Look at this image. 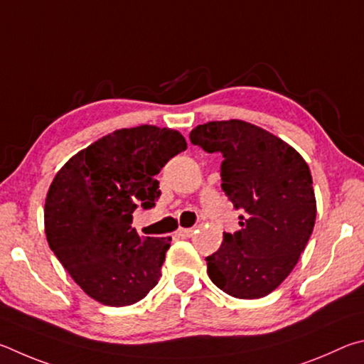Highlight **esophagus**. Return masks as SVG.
I'll use <instances>...</instances> for the list:
<instances>
[{"label":"esophagus","mask_w":364,"mask_h":364,"mask_svg":"<svg viewBox=\"0 0 364 364\" xmlns=\"http://www.w3.org/2000/svg\"><path fill=\"white\" fill-rule=\"evenodd\" d=\"M177 233H178V237H182V238H190V237H193L195 230L193 228H181Z\"/></svg>","instance_id":"1"}]
</instances>
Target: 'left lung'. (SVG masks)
<instances>
[{
  "label": "left lung",
  "instance_id": "obj_1",
  "mask_svg": "<svg viewBox=\"0 0 364 364\" xmlns=\"http://www.w3.org/2000/svg\"><path fill=\"white\" fill-rule=\"evenodd\" d=\"M193 145L220 153L222 190L240 209V230L206 257L211 282L238 299H259L282 284L309 243L316 200L309 164L277 136L241 119L209 121Z\"/></svg>",
  "mask_w": 364,
  "mask_h": 364
}]
</instances>
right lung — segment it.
Here are the masks:
<instances>
[{"mask_svg": "<svg viewBox=\"0 0 364 364\" xmlns=\"http://www.w3.org/2000/svg\"><path fill=\"white\" fill-rule=\"evenodd\" d=\"M186 149L178 131L142 124L99 139L55 174L44 232L63 269L94 301L124 307L156 286L171 238H140L132 213L155 206L156 174Z\"/></svg>", "mask_w": 364, "mask_h": 364, "instance_id": "obj_1", "label": "right lung"}]
</instances>
